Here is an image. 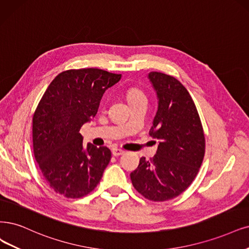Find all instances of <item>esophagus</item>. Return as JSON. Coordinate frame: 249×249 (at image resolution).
Returning <instances> with one entry per match:
<instances>
[{"label":"esophagus","instance_id":"obj_1","mask_svg":"<svg viewBox=\"0 0 249 249\" xmlns=\"http://www.w3.org/2000/svg\"><path fill=\"white\" fill-rule=\"evenodd\" d=\"M112 153H113V155L115 156V157H118V156H120V155H122V154H124V151H123V150H121V149H118V148H115V149H113Z\"/></svg>","mask_w":249,"mask_h":249}]
</instances>
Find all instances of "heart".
<instances>
[{
  "instance_id": "obj_1",
  "label": "heart",
  "mask_w": 249,
  "mask_h": 249,
  "mask_svg": "<svg viewBox=\"0 0 249 249\" xmlns=\"http://www.w3.org/2000/svg\"><path fill=\"white\" fill-rule=\"evenodd\" d=\"M127 98L129 101H132V100H137V99H143V98H145V95L141 89L133 87L127 91Z\"/></svg>"
}]
</instances>
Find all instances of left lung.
Wrapping results in <instances>:
<instances>
[{
  "label": "left lung",
  "instance_id": "8db88e82",
  "mask_svg": "<svg viewBox=\"0 0 249 249\" xmlns=\"http://www.w3.org/2000/svg\"><path fill=\"white\" fill-rule=\"evenodd\" d=\"M149 79L159 99L150 135L160 142L153 158H141L130 178L145 199L163 202L180 195L195 179L204 158L205 135L185 86L163 72L151 71Z\"/></svg>",
  "mask_w": 249,
  "mask_h": 249
}]
</instances>
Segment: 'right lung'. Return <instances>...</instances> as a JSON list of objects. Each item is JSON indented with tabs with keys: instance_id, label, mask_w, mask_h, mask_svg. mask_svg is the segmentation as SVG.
<instances>
[{
	"instance_id": "right-lung-1",
	"label": "right lung",
	"mask_w": 249,
	"mask_h": 249,
	"mask_svg": "<svg viewBox=\"0 0 249 249\" xmlns=\"http://www.w3.org/2000/svg\"><path fill=\"white\" fill-rule=\"evenodd\" d=\"M121 73L99 69L64 71L46 89L33 116L36 161L54 192L78 199L93 191L112 158L107 146L83 148V124L93 118L105 91Z\"/></svg>"
}]
</instances>
